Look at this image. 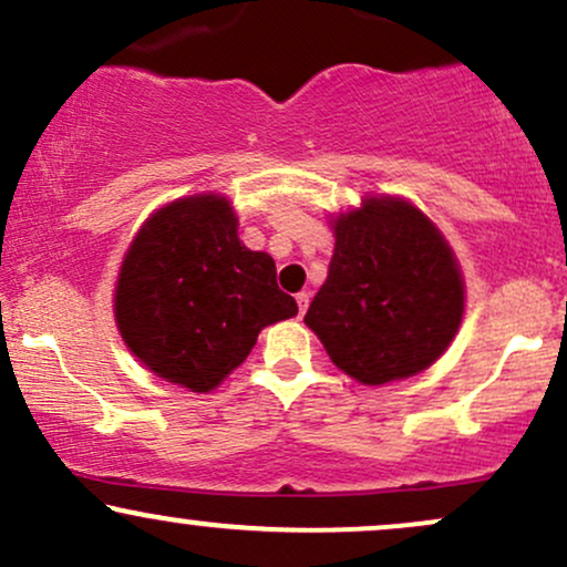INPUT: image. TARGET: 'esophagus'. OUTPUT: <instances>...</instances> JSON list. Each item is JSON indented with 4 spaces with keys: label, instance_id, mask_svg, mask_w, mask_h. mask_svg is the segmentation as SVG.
<instances>
[{
    "label": "esophagus",
    "instance_id": "obj_1",
    "mask_svg": "<svg viewBox=\"0 0 567 567\" xmlns=\"http://www.w3.org/2000/svg\"><path fill=\"white\" fill-rule=\"evenodd\" d=\"M309 292H298V296H296V301H298V315H306V309H309Z\"/></svg>",
    "mask_w": 567,
    "mask_h": 567
}]
</instances>
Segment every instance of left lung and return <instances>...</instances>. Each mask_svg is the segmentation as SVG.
I'll return each mask as SVG.
<instances>
[{
	"mask_svg": "<svg viewBox=\"0 0 567 567\" xmlns=\"http://www.w3.org/2000/svg\"><path fill=\"white\" fill-rule=\"evenodd\" d=\"M330 226L328 279L303 322L333 365L365 386L434 365L464 317V277L442 231L402 197H365Z\"/></svg>",
	"mask_w": 567,
	"mask_h": 567,
	"instance_id": "left-lung-1",
	"label": "left lung"
}]
</instances>
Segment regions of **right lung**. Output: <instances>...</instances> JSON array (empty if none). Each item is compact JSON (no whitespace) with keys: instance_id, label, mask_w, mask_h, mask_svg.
<instances>
[{"instance_id":"obj_1","label":"right lung","mask_w":567,"mask_h":567,"mask_svg":"<svg viewBox=\"0 0 567 567\" xmlns=\"http://www.w3.org/2000/svg\"><path fill=\"white\" fill-rule=\"evenodd\" d=\"M220 194L167 202L143 220L122 258L114 320L146 370L188 392H213L266 324L298 315L269 252L245 247Z\"/></svg>"}]
</instances>
